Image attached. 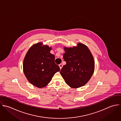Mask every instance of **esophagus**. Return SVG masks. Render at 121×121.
Returning <instances> with one entry per match:
<instances>
[{"label": "esophagus", "mask_w": 121, "mask_h": 121, "mask_svg": "<svg viewBox=\"0 0 121 121\" xmlns=\"http://www.w3.org/2000/svg\"><path fill=\"white\" fill-rule=\"evenodd\" d=\"M59 67H60V70L62 69V67H63V65H62V64H60L59 65Z\"/></svg>", "instance_id": "34e87169"}]
</instances>
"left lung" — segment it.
<instances>
[{"instance_id":"8db88e82","label":"left lung","mask_w":121,"mask_h":121,"mask_svg":"<svg viewBox=\"0 0 121 121\" xmlns=\"http://www.w3.org/2000/svg\"><path fill=\"white\" fill-rule=\"evenodd\" d=\"M63 58L66 64L60 74L66 84L72 88L85 85L92 77L95 69L93 56L88 48L82 43L76 46L64 47Z\"/></svg>"}]
</instances>
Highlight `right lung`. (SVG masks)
I'll list each match as a JSON object with an SVG mask.
<instances>
[{
  "instance_id": "add662e5",
  "label": "right lung",
  "mask_w": 121,
  "mask_h": 121,
  "mask_svg": "<svg viewBox=\"0 0 121 121\" xmlns=\"http://www.w3.org/2000/svg\"><path fill=\"white\" fill-rule=\"evenodd\" d=\"M52 48L42 42L33 45L26 53L23 62V71L28 81L33 85L42 88L51 81L60 71L55 63V57L50 53Z\"/></svg>"
}]
</instances>
